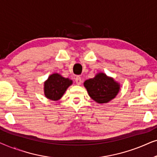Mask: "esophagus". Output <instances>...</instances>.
Masks as SVG:
<instances>
[{
	"instance_id": "1",
	"label": "esophagus",
	"mask_w": 157,
	"mask_h": 157,
	"mask_svg": "<svg viewBox=\"0 0 157 157\" xmlns=\"http://www.w3.org/2000/svg\"><path fill=\"white\" fill-rule=\"evenodd\" d=\"M75 81H76V83L77 85H81V82H82V80H81V78L80 76H76Z\"/></svg>"
}]
</instances>
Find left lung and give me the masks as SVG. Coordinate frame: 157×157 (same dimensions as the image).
<instances>
[{
	"label": "left lung",
	"mask_w": 157,
	"mask_h": 157,
	"mask_svg": "<svg viewBox=\"0 0 157 157\" xmlns=\"http://www.w3.org/2000/svg\"><path fill=\"white\" fill-rule=\"evenodd\" d=\"M83 86L90 97L98 104H106L113 100L121 89L120 83L103 72L96 74L93 78L86 80Z\"/></svg>",
	"instance_id": "1"
}]
</instances>
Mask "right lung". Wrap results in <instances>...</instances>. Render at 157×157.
I'll use <instances>...</instances> for the list:
<instances>
[{"label":"right lung","mask_w":157,"mask_h":157,"mask_svg":"<svg viewBox=\"0 0 157 157\" xmlns=\"http://www.w3.org/2000/svg\"><path fill=\"white\" fill-rule=\"evenodd\" d=\"M73 81L68 78H65L58 73H54L48 76L44 82V95L48 99L59 101L63 96L66 90Z\"/></svg>","instance_id":"add662e5"}]
</instances>
